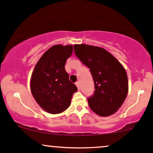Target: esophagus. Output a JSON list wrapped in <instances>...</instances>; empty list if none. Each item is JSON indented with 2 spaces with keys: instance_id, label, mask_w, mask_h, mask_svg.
I'll list each match as a JSON object with an SVG mask.
<instances>
[{
  "instance_id": "esophagus-1",
  "label": "esophagus",
  "mask_w": 153,
  "mask_h": 153,
  "mask_svg": "<svg viewBox=\"0 0 153 153\" xmlns=\"http://www.w3.org/2000/svg\"><path fill=\"white\" fill-rule=\"evenodd\" d=\"M75 85H76L77 88H78V89L79 90V89H80V82H75Z\"/></svg>"
}]
</instances>
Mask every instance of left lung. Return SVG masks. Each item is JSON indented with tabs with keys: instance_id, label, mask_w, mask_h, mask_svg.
Listing matches in <instances>:
<instances>
[{
	"instance_id": "left-lung-1",
	"label": "left lung",
	"mask_w": 153,
	"mask_h": 153,
	"mask_svg": "<svg viewBox=\"0 0 153 153\" xmlns=\"http://www.w3.org/2000/svg\"><path fill=\"white\" fill-rule=\"evenodd\" d=\"M74 52L90 68L94 80L95 90L88 99L90 109L101 117L114 114L128 94V77L124 68L103 48L75 44Z\"/></svg>"
}]
</instances>
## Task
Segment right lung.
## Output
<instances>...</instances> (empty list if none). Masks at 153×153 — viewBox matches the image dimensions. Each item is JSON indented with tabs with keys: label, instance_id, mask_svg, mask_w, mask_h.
<instances>
[{
	"label": "right lung",
	"instance_id": "add662e5",
	"mask_svg": "<svg viewBox=\"0 0 153 153\" xmlns=\"http://www.w3.org/2000/svg\"><path fill=\"white\" fill-rule=\"evenodd\" d=\"M72 53L73 45L51 46L40 58L32 72V95L42 109L52 114L70 107L73 94L78 90L65 70L66 60Z\"/></svg>",
	"mask_w": 153,
	"mask_h": 153
}]
</instances>
